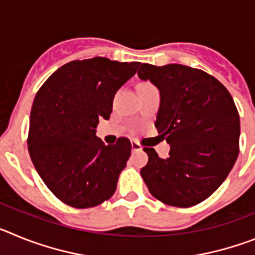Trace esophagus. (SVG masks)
I'll return each mask as SVG.
<instances>
[{
	"label": "esophagus",
	"mask_w": 255,
	"mask_h": 255,
	"mask_svg": "<svg viewBox=\"0 0 255 255\" xmlns=\"http://www.w3.org/2000/svg\"><path fill=\"white\" fill-rule=\"evenodd\" d=\"M131 149L134 152H139V150H141V145L136 140H131Z\"/></svg>",
	"instance_id": "esophagus-1"
}]
</instances>
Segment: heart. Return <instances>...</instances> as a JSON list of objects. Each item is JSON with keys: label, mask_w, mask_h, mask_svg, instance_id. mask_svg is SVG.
Wrapping results in <instances>:
<instances>
[{"label": "heart", "mask_w": 255, "mask_h": 255, "mask_svg": "<svg viewBox=\"0 0 255 255\" xmlns=\"http://www.w3.org/2000/svg\"><path fill=\"white\" fill-rule=\"evenodd\" d=\"M145 85H150V83H141V84L139 85V88H141V87H145Z\"/></svg>", "instance_id": "1"}]
</instances>
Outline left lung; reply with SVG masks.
<instances>
[{"label":"left lung","instance_id":"1","mask_svg":"<svg viewBox=\"0 0 255 255\" xmlns=\"http://www.w3.org/2000/svg\"><path fill=\"white\" fill-rule=\"evenodd\" d=\"M138 75L161 94L157 128L170 144L167 158L144 148L140 170L150 194L168 206H195L225 181L239 154L240 117L225 85L199 69L139 65Z\"/></svg>","mask_w":255,"mask_h":255}]
</instances>
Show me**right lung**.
<instances>
[{
    "label": "right lung",
    "instance_id": "add662e5",
    "mask_svg": "<svg viewBox=\"0 0 255 255\" xmlns=\"http://www.w3.org/2000/svg\"><path fill=\"white\" fill-rule=\"evenodd\" d=\"M139 65L106 57L71 61L35 94L29 154L47 188L67 206L92 208L114 195L131 143L119 138L106 145L96 128L102 117L110 119L115 94Z\"/></svg>",
    "mask_w": 255,
    "mask_h": 255
}]
</instances>
